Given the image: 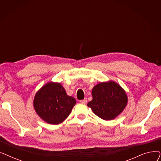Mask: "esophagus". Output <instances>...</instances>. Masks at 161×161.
<instances>
[{
	"label": "esophagus",
	"mask_w": 161,
	"mask_h": 161,
	"mask_svg": "<svg viewBox=\"0 0 161 161\" xmlns=\"http://www.w3.org/2000/svg\"><path fill=\"white\" fill-rule=\"evenodd\" d=\"M87 98H85V99L81 100H80V103L81 104H86V103H87Z\"/></svg>",
	"instance_id": "34e87169"
}]
</instances>
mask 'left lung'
<instances>
[{
	"mask_svg": "<svg viewBox=\"0 0 161 161\" xmlns=\"http://www.w3.org/2000/svg\"><path fill=\"white\" fill-rule=\"evenodd\" d=\"M92 96L87 106L95 115L108 121L119 115L128 102L125 90L113 81L97 84L92 89Z\"/></svg>",
	"mask_w": 161,
	"mask_h": 161,
	"instance_id": "1",
	"label": "left lung"
}]
</instances>
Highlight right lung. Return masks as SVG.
Wrapping results in <instances>:
<instances>
[{"label": "right lung", "instance_id": "right-lung-1", "mask_svg": "<svg viewBox=\"0 0 161 161\" xmlns=\"http://www.w3.org/2000/svg\"><path fill=\"white\" fill-rule=\"evenodd\" d=\"M76 103L66 95L61 83L49 82L42 87L34 98V108L41 119L52 125L61 123L68 117Z\"/></svg>", "mask_w": 161, "mask_h": 161}]
</instances>
